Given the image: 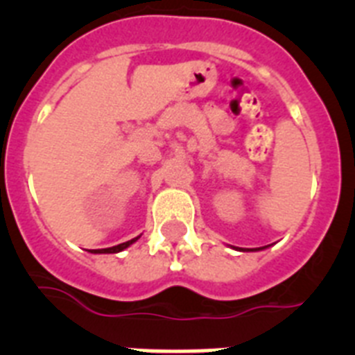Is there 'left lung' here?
<instances>
[{"label": "left lung", "instance_id": "obj_1", "mask_svg": "<svg viewBox=\"0 0 355 355\" xmlns=\"http://www.w3.org/2000/svg\"><path fill=\"white\" fill-rule=\"evenodd\" d=\"M240 250H243V249H240ZM250 250H252V249H250ZM254 250H259V249H254Z\"/></svg>", "mask_w": 355, "mask_h": 355}]
</instances>
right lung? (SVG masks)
<instances>
[{"label":"right lung","instance_id":"obj_1","mask_svg":"<svg viewBox=\"0 0 355 355\" xmlns=\"http://www.w3.org/2000/svg\"><path fill=\"white\" fill-rule=\"evenodd\" d=\"M139 238L140 236H137V238H133V240L124 241V243H119V245H115V247H108V249H94V250H89V252H92V254H115V252H121V250L128 249V247H130L131 243H135V241L139 240Z\"/></svg>","mask_w":355,"mask_h":355}]
</instances>
